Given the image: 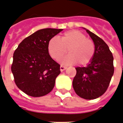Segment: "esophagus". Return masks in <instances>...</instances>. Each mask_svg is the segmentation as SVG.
<instances>
[{"instance_id":"34e87169","label":"esophagus","mask_w":123,"mask_h":123,"mask_svg":"<svg viewBox=\"0 0 123 123\" xmlns=\"http://www.w3.org/2000/svg\"><path fill=\"white\" fill-rule=\"evenodd\" d=\"M67 69V67H64V66H61L60 67V70H61V71L62 72V71H64V70Z\"/></svg>"}]
</instances>
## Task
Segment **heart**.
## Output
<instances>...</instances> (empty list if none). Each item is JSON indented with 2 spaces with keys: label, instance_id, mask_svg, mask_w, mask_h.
Returning a JSON list of instances; mask_svg holds the SVG:
<instances>
[{
  "label": "heart",
  "instance_id": "heart-1",
  "mask_svg": "<svg viewBox=\"0 0 123 123\" xmlns=\"http://www.w3.org/2000/svg\"><path fill=\"white\" fill-rule=\"evenodd\" d=\"M49 55L55 60L61 59L67 51L70 53L62 60L63 64L80 65L90 62L95 53V45L92 41L86 38L84 33L78 30L65 32L60 39L51 38L47 45Z\"/></svg>",
  "mask_w": 123,
  "mask_h": 123
}]
</instances>
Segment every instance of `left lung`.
<instances>
[{"label": "left lung", "mask_w": 123, "mask_h": 123, "mask_svg": "<svg viewBox=\"0 0 123 123\" xmlns=\"http://www.w3.org/2000/svg\"><path fill=\"white\" fill-rule=\"evenodd\" d=\"M95 45L92 60L86 67H76L72 86L75 92L85 99H94L105 92L114 73L113 56L105 42L85 29Z\"/></svg>", "instance_id": "left-lung-1"}]
</instances>
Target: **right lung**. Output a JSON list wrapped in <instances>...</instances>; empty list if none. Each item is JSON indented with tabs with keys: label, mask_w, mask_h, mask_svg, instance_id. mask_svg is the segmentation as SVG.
<instances>
[{
	"label": "right lung",
	"mask_w": 123,
	"mask_h": 123,
	"mask_svg": "<svg viewBox=\"0 0 123 123\" xmlns=\"http://www.w3.org/2000/svg\"><path fill=\"white\" fill-rule=\"evenodd\" d=\"M62 29L35 31L19 44L13 55L11 70L18 88L27 95L41 97L51 92L61 73L60 64L52 59L47 45Z\"/></svg>",
	"instance_id": "add662e5"
}]
</instances>
